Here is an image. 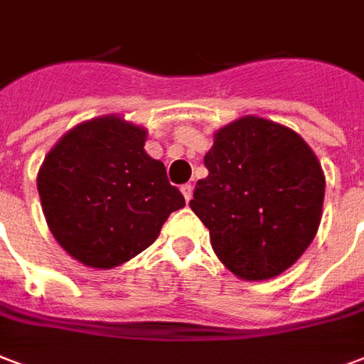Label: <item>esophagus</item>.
Returning a JSON list of instances; mask_svg holds the SVG:
<instances>
[{
	"instance_id": "obj_1",
	"label": "esophagus",
	"mask_w": 364,
	"mask_h": 364,
	"mask_svg": "<svg viewBox=\"0 0 364 364\" xmlns=\"http://www.w3.org/2000/svg\"><path fill=\"white\" fill-rule=\"evenodd\" d=\"M181 193H183V196H185V200L189 203L191 198H193V185H183Z\"/></svg>"
}]
</instances>
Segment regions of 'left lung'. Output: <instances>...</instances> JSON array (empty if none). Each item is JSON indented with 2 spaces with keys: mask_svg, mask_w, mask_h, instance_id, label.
Wrapping results in <instances>:
<instances>
[{
  "mask_svg": "<svg viewBox=\"0 0 364 364\" xmlns=\"http://www.w3.org/2000/svg\"><path fill=\"white\" fill-rule=\"evenodd\" d=\"M204 166L189 204L225 268L257 282L295 264L318 231L326 189L306 142L249 115L218 131Z\"/></svg>",
  "mask_w": 364,
  "mask_h": 364,
  "instance_id": "obj_1",
  "label": "left lung"
}]
</instances>
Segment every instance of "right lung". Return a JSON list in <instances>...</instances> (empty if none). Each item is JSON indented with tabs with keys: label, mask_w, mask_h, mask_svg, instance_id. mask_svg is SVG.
Returning <instances> with one entry per match:
<instances>
[{
	"label": "right lung",
	"mask_w": 364,
	"mask_h": 364,
	"mask_svg": "<svg viewBox=\"0 0 364 364\" xmlns=\"http://www.w3.org/2000/svg\"><path fill=\"white\" fill-rule=\"evenodd\" d=\"M144 129L109 115L77 125L46 156L38 171L46 222L82 264L127 262L185 206L164 164L144 152Z\"/></svg>",
	"instance_id": "1"
}]
</instances>
